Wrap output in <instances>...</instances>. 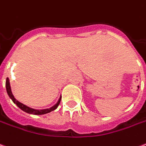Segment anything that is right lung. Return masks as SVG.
Here are the masks:
<instances>
[{"label":"right lung","mask_w":146,"mask_h":146,"mask_svg":"<svg viewBox=\"0 0 146 146\" xmlns=\"http://www.w3.org/2000/svg\"><path fill=\"white\" fill-rule=\"evenodd\" d=\"M5 86H6V90H7V93L9 95V96L11 98V100H13V103L14 104H16L19 108H20L22 111H23L27 112L28 114H31V115H44V114H47L49 112L52 111H54V110H55L58 107L59 104H60V102H61V97L58 100V103L56 104L55 105H54L53 107H51L50 108L48 109H43V110H36V109H33V108H31L29 107H27L26 105L23 104H21L20 102L18 101V100H16L15 97H14V96L12 93V91H11V87H10V83H9V78H7L6 79V82H5Z\"/></svg>","instance_id":"obj_1"}]
</instances>
